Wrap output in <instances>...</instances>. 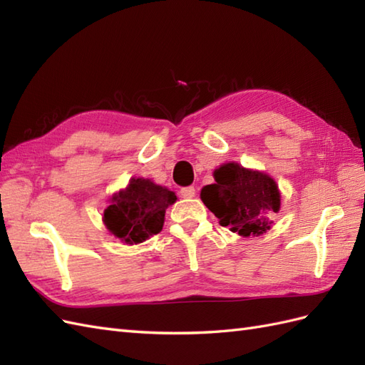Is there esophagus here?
<instances>
[{"instance_id": "34e87169", "label": "esophagus", "mask_w": 365, "mask_h": 365, "mask_svg": "<svg viewBox=\"0 0 365 365\" xmlns=\"http://www.w3.org/2000/svg\"><path fill=\"white\" fill-rule=\"evenodd\" d=\"M180 195L183 199H192L195 195V188L194 186H185V188L180 190Z\"/></svg>"}]
</instances>
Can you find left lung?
Here are the masks:
<instances>
[{"label": "left lung", "instance_id": "left-lung-1", "mask_svg": "<svg viewBox=\"0 0 365 365\" xmlns=\"http://www.w3.org/2000/svg\"><path fill=\"white\" fill-rule=\"evenodd\" d=\"M214 180L203 186L200 197L222 227L245 237L269 230L268 216L280 208V194L272 177L227 163L214 171Z\"/></svg>", "mask_w": 365, "mask_h": 365}]
</instances>
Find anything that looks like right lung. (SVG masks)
Listing matches in <instances>:
<instances>
[{
    "label": "right lung",
    "instance_id": "add662e5",
    "mask_svg": "<svg viewBox=\"0 0 365 365\" xmlns=\"http://www.w3.org/2000/svg\"><path fill=\"white\" fill-rule=\"evenodd\" d=\"M175 200V192L149 179H130L126 190L112 197L103 220L120 240L140 244L162 231L165 211Z\"/></svg>",
    "mask_w": 365,
    "mask_h": 365
}]
</instances>
